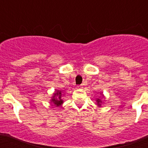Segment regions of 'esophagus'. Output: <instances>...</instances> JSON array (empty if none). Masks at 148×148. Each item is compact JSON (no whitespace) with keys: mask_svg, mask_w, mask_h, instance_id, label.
<instances>
[{"mask_svg":"<svg viewBox=\"0 0 148 148\" xmlns=\"http://www.w3.org/2000/svg\"><path fill=\"white\" fill-rule=\"evenodd\" d=\"M78 88L81 89V90H82V89H83V85H82V84H81V85H78Z\"/></svg>","mask_w":148,"mask_h":148,"instance_id":"obj_1","label":"esophagus"}]
</instances>
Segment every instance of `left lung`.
Instances as JSON below:
<instances>
[{
  "label": "left lung",
  "instance_id": "1",
  "mask_svg": "<svg viewBox=\"0 0 148 148\" xmlns=\"http://www.w3.org/2000/svg\"><path fill=\"white\" fill-rule=\"evenodd\" d=\"M98 104H99V102H100V101H101L100 100H99V99H98Z\"/></svg>",
  "mask_w": 148,
  "mask_h": 148
}]
</instances>
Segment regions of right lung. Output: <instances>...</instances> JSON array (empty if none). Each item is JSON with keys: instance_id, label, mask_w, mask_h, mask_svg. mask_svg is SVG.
Listing matches in <instances>:
<instances>
[{"instance_id": "obj_1", "label": "right lung", "mask_w": 148, "mask_h": 148, "mask_svg": "<svg viewBox=\"0 0 148 148\" xmlns=\"http://www.w3.org/2000/svg\"><path fill=\"white\" fill-rule=\"evenodd\" d=\"M55 96L56 95H58V99H53V102L54 103V104L56 106H60L63 103V101L61 100V91H59V90H57L56 91V93L54 94Z\"/></svg>"}]
</instances>
